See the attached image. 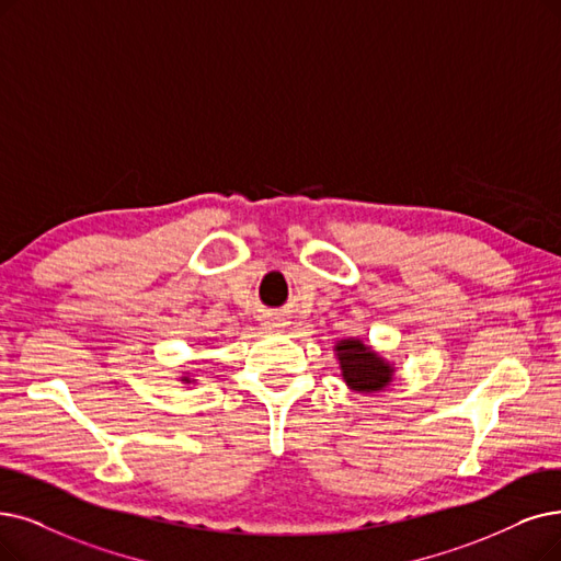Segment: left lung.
<instances>
[{"label": "left lung", "instance_id": "1", "mask_svg": "<svg viewBox=\"0 0 561 561\" xmlns=\"http://www.w3.org/2000/svg\"><path fill=\"white\" fill-rule=\"evenodd\" d=\"M335 352L341 358L345 382L354 391L370 393L385 389L387 382H391V366L362 341H341L335 345Z\"/></svg>", "mask_w": 561, "mask_h": 561}]
</instances>
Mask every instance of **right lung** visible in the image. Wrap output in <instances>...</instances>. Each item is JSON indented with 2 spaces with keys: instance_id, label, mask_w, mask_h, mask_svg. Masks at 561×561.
<instances>
[{
  "instance_id": "add662e5",
  "label": "right lung",
  "mask_w": 561,
  "mask_h": 561,
  "mask_svg": "<svg viewBox=\"0 0 561 561\" xmlns=\"http://www.w3.org/2000/svg\"><path fill=\"white\" fill-rule=\"evenodd\" d=\"M184 382H188V377H184Z\"/></svg>"
}]
</instances>
